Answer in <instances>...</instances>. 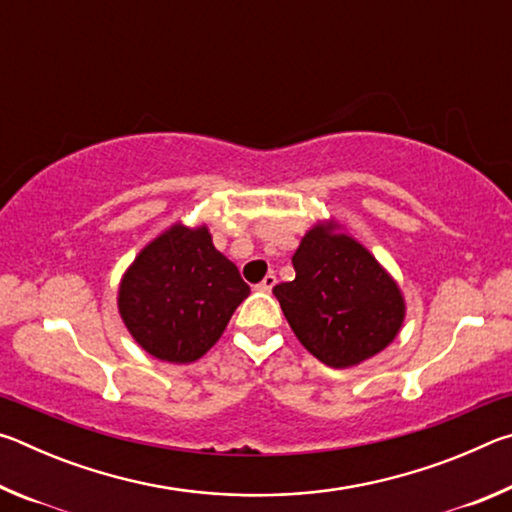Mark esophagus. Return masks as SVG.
I'll use <instances>...</instances> for the list:
<instances>
[{
	"label": "esophagus",
	"instance_id": "esophagus-1",
	"mask_svg": "<svg viewBox=\"0 0 512 512\" xmlns=\"http://www.w3.org/2000/svg\"><path fill=\"white\" fill-rule=\"evenodd\" d=\"M275 282H277V277H275L273 273H268V275L264 277V280L257 284L255 289H257V291H262V293H271V289L275 287Z\"/></svg>",
	"mask_w": 512,
	"mask_h": 512
}]
</instances>
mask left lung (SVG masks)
Segmentation results:
<instances>
[{
  "instance_id": "8db88e82",
  "label": "left lung",
  "mask_w": 512,
  "mask_h": 512,
  "mask_svg": "<svg viewBox=\"0 0 512 512\" xmlns=\"http://www.w3.org/2000/svg\"><path fill=\"white\" fill-rule=\"evenodd\" d=\"M296 280L273 287L298 341L329 368L375 357L400 332L404 298L359 241L316 225L293 255Z\"/></svg>"
}]
</instances>
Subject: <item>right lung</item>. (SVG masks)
Listing matches in <instances>:
<instances>
[{"mask_svg":"<svg viewBox=\"0 0 512 512\" xmlns=\"http://www.w3.org/2000/svg\"><path fill=\"white\" fill-rule=\"evenodd\" d=\"M248 293L205 225L189 230L178 223L135 257L119 287V314L155 359L189 363L221 339Z\"/></svg>","mask_w":512,"mask_h":512,"instance_id":"right-lung-1","label":"right lung"}]
</instances>
